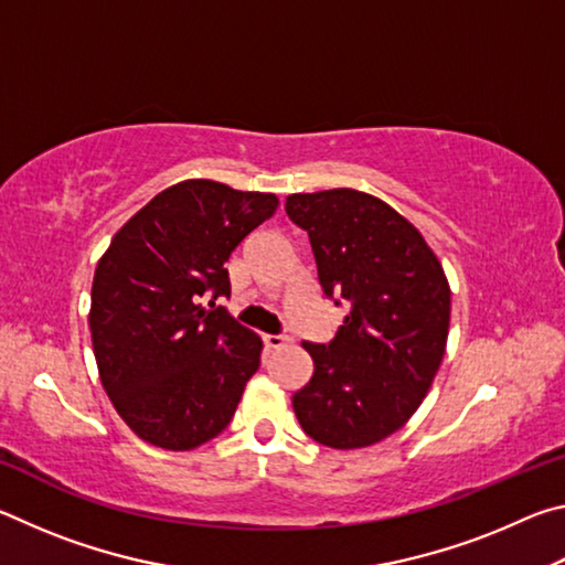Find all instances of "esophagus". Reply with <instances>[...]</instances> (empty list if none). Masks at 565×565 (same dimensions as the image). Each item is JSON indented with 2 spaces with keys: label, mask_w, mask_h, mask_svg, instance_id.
I'll list each match as a JSON object with an SVG mask.
<instances>
[{
  "label": "esophagus",
  "mask_w": 565,
  "mask_h": 565,
  "mask_svg": "<svg viewBox=\"0 0 565 565\" xmlns=\"http://www.w3.org/2000/svg\"><path fill=\"white\" fill-rule=\"evenodd\" d=\"M264 343L269 349H281V347H286V343H289V337H284V333H266Z\"/></svg>",
  "instance_id": "obj_1"
}]
</instances>
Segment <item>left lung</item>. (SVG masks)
Instances as JSON below:
<instances>
[{
  "instance_id": "left-lung-1",
  "label": "left lung",
  "mask_w": 565,
  "mask_h": 565,
  "mask_svg": "<svg viewBox=\"0 0 565 565\" xmlns=\"http://www.w3.org/2000/svg\"><path fill=\"white\" fill-rule=\"evenodd\" d=\"M309 234L323 294L349 313L329 343L303 341L313 376L291 404L329 448L384 441L416 414L446 353L451 289L418 228L356 189L286 196Z\"/></svg>"
}]
</instances>
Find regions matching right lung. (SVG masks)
I'll use <instances>...</instances> for the list:
<instances>
[{
  "label": "right lung",
  "instance_id": "obj_1",
  "mask_svg": "<svg viewBox=\"0 0 565 565\" xmlns=\"http://www.w3.org/2000/svg\"><path fill=\"white\" fill-rule=\"evenodd\" d=\"M276 206L274 194L186 179L114 234L94 271L92 347L104 391L141 441L191 451L232 420L262 339L214 301L232 294L228 256Z\"/></svg>",
  "mask_w": 565,
  "mask_h": 565
}]
</instances>
